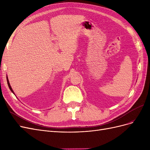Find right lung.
I'll return each instance as SVG.
<instances>
[{"instance_id":"right-lung-1","label":"right lung","mask_w":150,"mask_h":150,"mask_svg":"<svg viewBox=\"0 0 150 150\" xmlns=\"http://www.w3.org/2000/svg\"><path fill=\"white\" fill-rule=\"evenodd\" d=\"M7 84H8V88H9V89H11V91L14 94V92H13V91L12 90V88H11V85H10V83H9V81H8V78L7 77Z\"/></svg>"}]
</instances>
